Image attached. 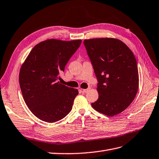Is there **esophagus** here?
<instances>
[{"mask_svg":"<svg viewBox=\"0 0 159 159\" xmlns=\"http://www.w3.org/2000/svg\"><path fill=\"white\" fill-rule=\"evenodd\" d=\"M91 88H88V89H82V91H83V92L84 93H88V91H89V90Z\"/></svg>","mask_w":159,"mask_h":159,"instance_id":"esophagus-1","label":"esophagus"}]
</instances>
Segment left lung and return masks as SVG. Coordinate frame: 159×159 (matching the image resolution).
Returning a JSON list of instances; mask_svg holds the SVG:
<instances>
[{
	"label": "left lung",
	"instance_id": "1",
	"mask_svg": "<svg viewBox=\"0 0 159 159\" xmlns=\"http://www.w3.org/2000/svg\"><path fill=\"white\" fill-rule=\"evenodd\" d=\"M84 44L98 81L99 98L91 106L107 116L121 113L132 103L139 88L133 53L115 38L85 40Z\"/></svg>",
	"mask_w": 159,
	"mask_h": 159
}]
</instances>
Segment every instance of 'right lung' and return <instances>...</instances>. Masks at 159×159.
I'll return each instance as SVG.
<instances>
[{
  "label": "right lung",
  "instance_id": "add662e5",
  "mask_svg": "<svg viewBox=\"0 0 159 159\" xmlns=\"http://www.w3.org/2000/svg\"><path fill=\"white\" fill-rule=\"evenodd\" d=\"M81 43V40L43 41L33 48L22 65L19 84L24 100L42 121L54 123L71 111L78 90L57 80Z\"/></svg>",
  "mask_w": 159,
  "mask_h": 159
}]
</instances>
